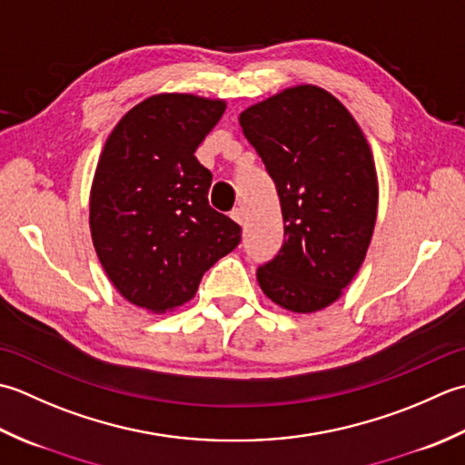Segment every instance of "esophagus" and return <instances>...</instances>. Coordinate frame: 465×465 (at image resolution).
I'll return each mask as SVG.
<instances>
[{
  "label": "esophagus",
  "instance_id": "esophagus-1",
  "mask_svg": "<svg viewBox=\"0 0 465 465\" xmlns=\"http://www.w3.org/2000/svg\"><path fill=\"white\" fill-rule=\"evenodd\" d=\"M231 219H232L234 223L242 224V223H244V213H242V208H234V211L231 213Z\"/></svg>",
  "mask_w": 465,
  "mask_h": 465
}]
</instances>
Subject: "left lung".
Instances as JSON below:
<instances>
[{
    "mask_svg": "<svg viewBox=\"0 0 465 465\" xmlns=\"http://www.w3.org/2000/svg\"><path fill=\"white\" fill-rule=\"evenodd\" d=\"M246 140L277 186L285 241L257 281L272 302L315 312L353 281L377 219L371 148L349 110L323 88L302 84L246 108Z\"/></svg>",
    "mask_w": 465,
    "mask_h": 465,
    "instance_id": "8db88e82",
    "label": "left lung"
}]
</instances>
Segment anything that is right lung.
I'll return each mask as SVG.
<instances>
[{
  "instance_id": "right-lung-1",
  "label": "right lung",
  "mask_w": 465,
  "mask_h": 465,
  "mask_svg": "<svg viewBox=\"0 0 465 465\" xmlns=\"http://www.w3.org/2000/svg\"><path fill=\"white\" fill-rule=\"evenodd\" d=\"M224 108V100L156 94L126 112L104 144L90 193L92 242L132 305L180 307L241 242V226L208 204L213 174L194 156Z\"/></svg>"
}]
</instances>
